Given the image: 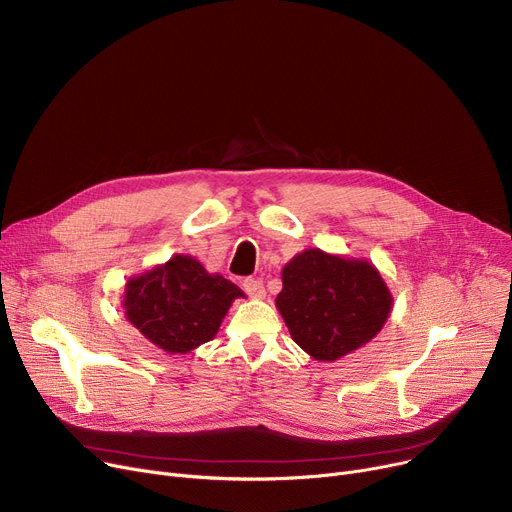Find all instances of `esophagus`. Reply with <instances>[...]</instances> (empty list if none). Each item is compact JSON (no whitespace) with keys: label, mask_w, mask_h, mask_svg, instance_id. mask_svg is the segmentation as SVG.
Listing matches in <instances>:
<instances>
[{"label":"esophagus","mask_w":512,"mask_h":512,"mask_svg":"<svg viewBox=\"0 0 512 512\" xmlns=\"http://www.w3.org/2000/svg\"><path fill=\"white\" fill-rule=\"evenodd\" d=\"M242 288H245V292L253 299H263L265 297V286L259 278H247L245 282H242Z\"/></svg>","instance_id":"34e87169"}]
</instances>
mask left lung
I'll list each match as a JSON object with an SVG mask.
<instances>
[{"label":"left lung","instance_id":"left-lung-1","mask_svg":"<svg viewBox=\"0 0 512 512\" xmlns=\"http://www.w3.org/2000/svg\"><path fill=\"white\" fill-rule=\"evenodd\" d=\"M276 307L311 359L336 361L378 336L392 294L371 261L307 249L284 265Z\"/></svg>","mask_w":512,"mask_h":512}]
</instances>
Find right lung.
I'll use <instances>...</instances> for the list:
<instances>
[{
  "mask_svg": "<svg viewBox=\"0 0 512 512\" xmlns=\"http://www.w3.org/2000/svg\"><path fill=\"white\" fill-rule=\"evenodd\" d=\"M234 299H245L236 284L209 274L191 255L132 276L124 288V317L168 355H186L218 334Z\"/></svg>",
  "mask_w": 512,
  "mask_h": 512,
  "instance_id": "add662e5",
  "label": "right lung"
}]
</instances>
